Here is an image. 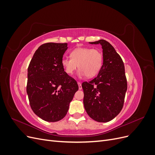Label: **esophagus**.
I'll list each match as a JSON object with an SVG mask.
<instances>
[{
	"label": "esophagus",
	"mask_w": 155,
	"mask_h": 155,
	"mask_svg": "<svg viewBox=\"0 0 155 155\" xmlns=\"http://www.w3.org/2000/svg\"><path fill=\"white\" fill-rule=\"evenodd\" d=\"M78 85H79V90H81L82 89V86H81V82H78Z\"/></svg>",
	"instance_id": "34e87169"
}]
</instances>
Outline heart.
Returning <instances> with one entry per match:
<instances>
[{"label":"heart","mask_w":155,"mask_h":155,"mask_svg":"<svg viewBox=\"0 0 155 155\" xmlns=\"http://www.w3.org/2000/svg\"><path fill=\"white\" fill-rule=\"evenodd\" d=\"M70 58H64L61 61L65 72L72 75L78 67L79 75L92 78L98 74L103 64V54L98 49L79 47L70 54Z\"/></svg>","instance_id":"obj_1"}]
</instances>
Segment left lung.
<instances>
[{"mask_svg": "<svg viewBox=\"0 0 155 155\" xmlns=\"http://www.w3.org/2000/svg\"><path fill=\"white\" fill-rule=\"evenodd\" d=\"M91 44H100L104 63L97 77L82 83L83 104L88 115L98 122L112 120L121 110L127 81L124 64L109 42L101 39Z\"/></svg>", "mask_w": 155, "mask_h": 155, "instance_id": "obj_1", "label": "left lung"}]
</instances>
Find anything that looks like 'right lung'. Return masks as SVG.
Listing matches in <instances>:
<instances>
[{"mask_svg": "<svg viewBox=\"0 0 155 155\" xmlns=\"http://www.w3.org/2000/svg\"><path fill=\"white\" fill-rule=\"evenodd\" d=\"M67 43H47L36 51L28 68L26 92L34 113L55 122L66 116L79 87L64 71L61 61Z\"/></svg>", "mask_w": 155, "mask_h": 155, "instance_id": "1", "label": "right lung"}]
</instances>
